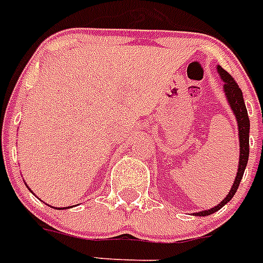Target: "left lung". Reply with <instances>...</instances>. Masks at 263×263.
Instances as JSON below:
<instances>
[{
    "label": "left lung",
    "instance_id": "8db88e82",
    "mask_svg": "<svg viewBox=\"0 0 263 263\" xmlns=\"http://www.w3.org/2000/svg\"><path fill=\"white\" fill-rule=\"evenodd\" d=\"M217 70H218V73H219L220 79H222V81H223L224 96H226L227 103H229V105H230L231 111H233L238 124V138H239V162H238L237 175H235L233 186H231V190L229 191L226 198L222 199V202L220 203H218L217 206L211 207L210 210H203V211H199V213H195L196 217H206V215L217 213V211L220 210L226 203L230 202L231 198H233V196L235 195V193H237L238 187H239V183L240 180H242V176H243L245 168H246L248 160H249V132H250V120H249L248 109H246V105H245L243 95H242V90L239 89V87H238V84L235 83V80H234L230 74L227 73L223 68L220 67V65H218Z\"/></svg>",
    "mask_w": 263,
    "mask_h": 263
}]
</instances>
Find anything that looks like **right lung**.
<instances>
[{"mask_svg":"<svg viewBox=\"0 0 263 263\" xmlns=\"http://www.w3.org/2000/svg\"><path fill=\"white\" fill-rule=\"evenodd\" d=\"M26 187L29 189V186H28V184H26ZM29 191L33 194V191H32V190H30V189H29ZM70 207H72V206H70ZM56 209H57V210H59V207H56ZM60 209H61V210H64V209H69V207H60Z\"/></svg>","mask_w":263,"mask_h":263,"instance_id":"obj_1","label":"right lung"}]
</instances>
